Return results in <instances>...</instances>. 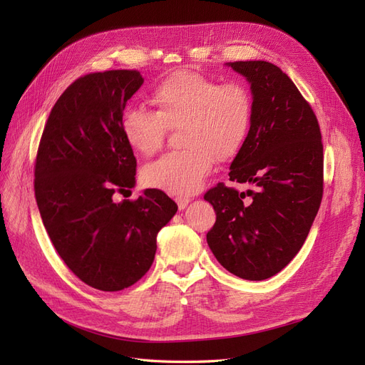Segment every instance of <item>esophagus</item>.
<instances>
[{"label": "esophagus", "instance_id": "34e87169", "mask_svg": "<svg viewBox=\"0 0 365 365\" xmlns=\"http://www.w3.org/2000/svg\"><path fill=\"white\" fill-rule=\"evenodd\" d=\"M189 202H190V197H181V196L176 197V204H178L180 210H184L187 205H189Z\"/></svg>", "mask_w": 365, "mask_h": 365}]
</instances>
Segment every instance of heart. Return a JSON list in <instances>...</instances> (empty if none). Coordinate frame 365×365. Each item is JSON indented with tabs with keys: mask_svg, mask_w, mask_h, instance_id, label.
Listing matches in <instances>:
<instances>
[{
	"mask_svg": "<svg viewBox=\"0 0 365 365\" xmlns=\"http://www.w3.org/2000/svg\"><path fill=\"white\" fill-rule=\"evenodd\" d=\"M157 111L128 106L120 117L125 141L141 155L157 152L169 128L182 126L181 150L146 164L141 181L170 195L190 196L204 185L217 160L235 158L254 120L252 94L244 83H222L195 71H176L152 96Z\"/></svg>",
	"mask_w": 365,
	"mask_h": 365,
	"instance_id": "b5f03b06",
	"label": "heart"
}]
</instances>
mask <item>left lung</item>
I'll return each mask as SVG.
<instances>
[{
	"label": "left lung",
	"mask_w": 365,
	"mask_h": 365,
	"mask_svg": "<svg viewBox=\"0 0 365 365\" xmlns=\"http://www.w3.org/2000/svg\"><path fill=\"white\" fill-rule=\"evenodd\" d=\"M251 83L254 120L245 146L230 165V181L204 200L216 222L207 233L215 257L231 274L264 280L300 251L323 197V141L315 113L288 74L264 61L228 63Z\"/></svg>",
	"instance_id": "8db88e82"
}]
</instances>
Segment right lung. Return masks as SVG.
Instances as JSON below:
<instances>
[{
  "label": "right lung",
  "instance_id": "right-lung-1",
  "mask_svg": "<svg viewBox=\"0 0 365 365\" xmlns=\"http://www.w3.org/2000/svg\"><path fill=\"white\" fill-rule=\"evenodd\" d=\"M143 81L137 70L76 79L51 109L35 161V196L54 248L74 275L106 292L149 271L158 231L178 210L157 189L113 201L135 185L137 160L120 117Z\"/></svg>",
  "mask_w": 365,
  "mask_h": 365
}]
</instances>
